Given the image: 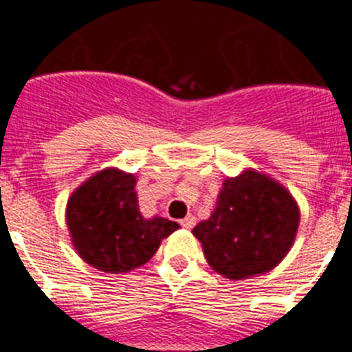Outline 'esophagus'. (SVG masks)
Listing matches in <instances>:
<instances>
[{
	"label": "esophagus",
	"instance_id": "1",
	"mask_svg": "<svg viewBox=\"0 0 352 352\" xmlns=\"http://www.w3.org/2000/svg\"><path fill=\"white\" fill-rule=\"evenodd\" d=\"M179 223H182V227H185V229H192V227L195 226V217H192V214H186L185 219L179 220Z\"/></svg>",
	"mask_w": 352,
	"mask_h": 352
}]
</instances>
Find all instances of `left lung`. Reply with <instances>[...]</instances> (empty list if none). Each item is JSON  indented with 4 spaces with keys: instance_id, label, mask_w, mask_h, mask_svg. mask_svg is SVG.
Segmentation results:
<instances>
[{
    "instance_id": "8db88e82",
    "label": "left lung",
    "mask_w": 352,
    "mask_h": 352,
    "mask_svg": "<svg viewBox=\"0 0 352 352\" xmlns=\"http://www.w3.org/2000/svg\"><path fill=\"white\" fill-rule=\"evenodd\" d=\"M298 223L300 210L284 186L247 170L223 182L214 211L192 232L211 268L239 280L275 268L291 248Z\"/></svg>"
}]
</instances>
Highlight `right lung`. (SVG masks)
I'll return each instance as SVG.
<instances>
[{
    "instance_id": "obj_1",
    "label": "right lung",
    "mask_w": 352,
    "mask_h": 352,
    "mask_svg": "<svg viewBox=\"0 0 352 352\" xmlns=\"http://www.w3.org/2000/svg\"><path fill=\"white\" fill-rule=\"evenodd\" d=\"M67 223L79 256L107 273L148 263L162 239L179 227L162 217L146 220L139 211L135 178L118 169L95 174L72 194Z\"/></svg>"
}]
</instances>
